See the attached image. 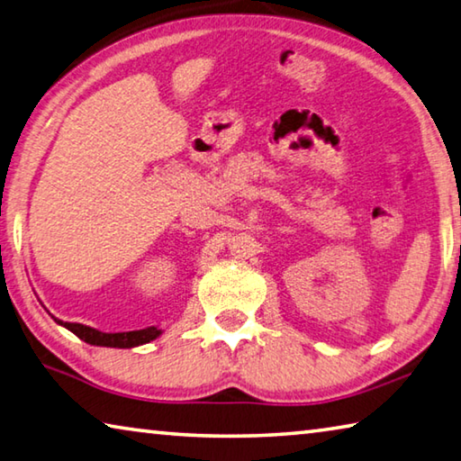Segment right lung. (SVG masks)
<instances>
[{"instance_id":"1","label":"right lung","mask_w":461,"mask_h":461,"mask_svg":"<svg viewBox=\"0 0 461 461\" xmlns=\"http://www.w3.org/2000/svg\"><path fill=\"white\" fill-rule=\"evenodd\" d=\"M56 324L64 326L70 330L72 334L78 336L80 340H85L86 344L93 346H107V348H135V346L148 344L161 334V330L156 326H149L145 330H133V332H117V334H107V332H99L91 326L85 324H70V321H62L59 318H54Z\"/></svg>"}]
</instances>
